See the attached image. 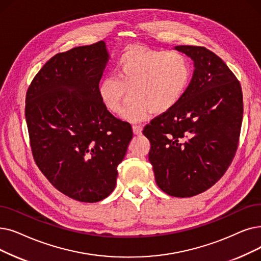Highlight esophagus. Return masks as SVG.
I'll return each instance as SVG.
<instances>
[{"mask_svg": "<svg viewBox=\"0 0 261 261\" xmlns=\"http://www.w3.org/2000/svg\"><path fill=\"white\" fill-rule=\"evenodd\" d=\"M132 130L135 135H140L143 131V128H142V126H137V124H135V126L132 127Z\"/></svg>", "mask_w": 261, "mask_h": 261, "instance_id": "1", "label": "esophagus"}]
</instances>
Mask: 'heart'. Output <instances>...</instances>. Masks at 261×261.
<instances>
[{"instance_id":"obj_1","label":"heart","mask_w":261,"mask_h":261,"mask_svg":"<svg viewBox=\"0 0 261 261\" xmlns=\"http://www.w3.org/2000/svg\"><path fill=\"white\" fill-rule=\"evenodd\" d=\"M190 76V64L182 53L133 47L118 58L115 76L106 75L100 81L98 96L108 111L118 114L129 94L121 117L139 121L150 112L163 114L175 108Z\"/></svg>"}]
</instances>
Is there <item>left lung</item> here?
Instances as JSON below:
<instances>
[{
  "instance_id": "1",
  "label": "left lung",
  "mask_w": 261,
  "mask_h": 261,
  "mask_svg": "<svg viewBox=\"0 0 261 261\" xmlns=\"http://www.w3.org/2000/svg\"><path fill=\"white\" fill-rule=\"evenodd\" d=\"M194 63L184 97L144 128L155 182L166 194L191 197L227 171L239 142L243 98L222 59L203 47L177 46Z\"/></svg>"
}]
</instances>
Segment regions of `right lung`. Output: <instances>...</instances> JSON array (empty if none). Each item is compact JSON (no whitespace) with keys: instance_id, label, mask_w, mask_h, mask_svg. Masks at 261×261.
Masks as SVG:
<instances>
[{"instance_id":"right-lung-1","label":"right lung","mask_w":261,"mask_h":261,"mask_svg":"<svg viewBox=\"0 0 261 261\" xmlns=\"http://www.w3.org/2000/svg\"><path fill=\"white\" fill-rule=\"evenodd\" d=\"M110 59L105 41L56 54L25 98L34 160L53 187L83 202L112 193L132 140L130 123L113 116L98 96Z\"/></svg>"}]
</instances>
